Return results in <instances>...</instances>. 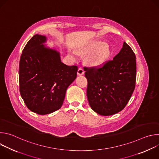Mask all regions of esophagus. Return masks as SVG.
Returning a JSON list of instances; mask_svg holds the SVG:
<instances>
[{"label":"esophagus","mask_w":159,"mask_h":159,"mask_svg":"<svg viewBox=\"0 0 159 159\" xmlns=\"http://www.w3.org/2000/svg\"><path fill=\"white\" fill-rule=\"evenodd\" d=\"M84 74V70L82 68H79L77 71V75H82Z\"/></svg>","instance_id":"obj_1"}]
</instances>
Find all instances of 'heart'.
<instances>
[{"instance_id":"heart-1","label":"heart","mask_w":159,"mask_h":159,"mask_svg":"<svg viewBox=\"0 0 159 159\" xmlns=\"http://www.w3.org/2000/svg\"><path fill=\"white\" fill-rule=\"evenodd\" d=\"M85 52H91L89 55L88 61L89 62L95 66L100 65L102 64L109 54V49L107 44H104L101 42H96L90 46L87 47ZM75 55V53H73Z\"/></svg>"}]
</instances>
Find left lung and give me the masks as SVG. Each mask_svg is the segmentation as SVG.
Instances as JSON below:
<instances>
[{
  "label": "left lung",
  "mask_w": 159,
  "mask_h": 159,
  "mask_svg": "<svg viewBox=\"0 0 159 159\" xmlns=\"http://www.w3.org/2000/svg\"><path fill=\"white\" fill-rule=\"evenodd\" d=\"M136 57L125 42L118 54L100 67H84L89 105L98 114L110 116L123 110L135 88Z\"/></svg>",
  "instance_id": "obj_1"
}]
</instances>
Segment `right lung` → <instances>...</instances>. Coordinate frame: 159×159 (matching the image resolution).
I'll list each match as a JSON object with an SVG mask.
<instances>
[{
    "label": "right lung",
    "instance_id": "obj_1",
    "mask_svg": "<svg viewBox=\"0 0 159 159\" xmlns=\"http://www.w3.org/2000/svg\"><path fill=\"white\" fill-rule=\"evenodd\" d=\"M47 38L34 35L19 61V90L28 108L44 115L59 109L66 90L76 79L78 67L61 61L60 53L44 47Z\"/></svg>",
    "mask_w": 159,
    "mask_h": 159
}]
</instances>
